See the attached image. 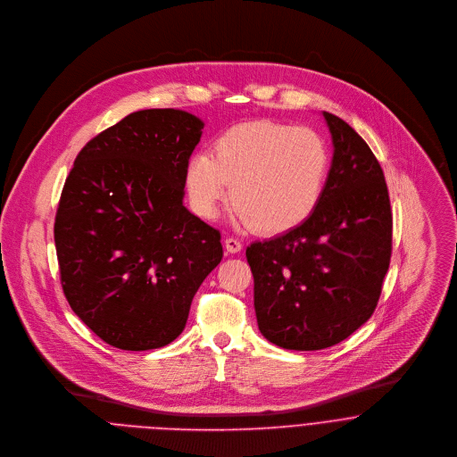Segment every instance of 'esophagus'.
I'll list each match as a JSON object with an SVG mask.
<instances>
[{
	"label": "esophagus",
	"instance_id": "obj_1",
	"mask_svg": "<svg viewBox=\"0 0 457 457\" xmlns=\"http://www.w3.org/2000/svg\"><path fill=\"white\" fill-rule=\"evenodd\" d=\"M225 250L228 253H239L243 250V243L239 239H236V237H227L225 239Z\"/></svg>",
	"mask_w": 457,
	"mask_h": 457
}]
</instances>
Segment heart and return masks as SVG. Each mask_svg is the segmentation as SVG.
<instances>
[{"instance_id":"obj_1","label":"heart","mask_w":457,"mask_h":457,"mask_svg":"<svg viewBox=\"0 0 457 457\" xmlns=\"http://www.w3.org/2000/svg\"><path fill=\"white\" fill-rule=\"evenodd\" d=\"M331 153L313 129L273 120L236 124L214 140L212 154L196 153L186 166L193 209L214 218L228 202L262 234H284L317 209Z\"/></svg>"}]
</instances>
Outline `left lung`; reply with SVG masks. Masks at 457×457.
Listing matches in <instances>:
<instances>
[{
	"label": "left lung",
	"instance_id": "obj_1",
	"mask_svg": "<svg viewBox=\"0 0 457 457\" xmlns=\"http://www.w3.org/2000/svg\"><path fill=\"white\" fill-rule=\"evenodd\" d=\"M322 115L335 153L317 209L287 234L246 248L259 329L295 351L335 345L367 322L392 257L383 168L347 122Z\"/></svg>",
	"mask_w": 457,
	"mask_h": 457
}]
</instances>
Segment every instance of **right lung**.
Returning a JSON list of instances; mask_svg holds the SVG:
<instances>
[{
    "label": "right lung",
    "instance_id": "obj_1",
    "mask_svg": "<svg viewBox=\"0 0 457 457\" xmlns=\"http://www.w3.org/2000/svg\"><path fill=\"white\" fill-rule=\"evenodd\" d=\"M202 128L179 110L131 113L94 137L65 179L54 218L62 289L113 347L175 340L223 257L220 230L182 204Z\"/></svg>",
    "mask_w": 457,
    "mask_h": 457
}]
</instances>
